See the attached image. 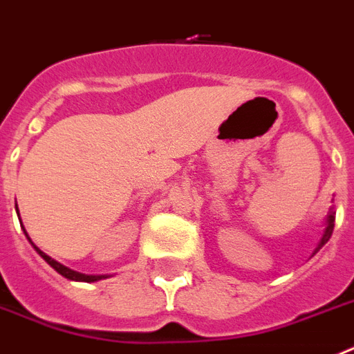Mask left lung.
Listing matches in <instances>:
<instances>
[{"instance_id":"8db88e82","label":"left lung","mask_w":354,"mask_h":354,"mask_svg":"<svg viewBox=\"0 0 354 354\" xmlns=\"http://www.w3.org/2000/svg\"><path fill=\"white\" fill-rule=\"evenodd\" d=\"M333 226H335V214H333V212H330V215H328V226H326V232H324V235H322L321 242H319V248H317V251L321 250V248H322V245L326 244V242L330 241L331 233H333Z\"/></svg>"}]
</instances>
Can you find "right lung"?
Wrapping results in <instances>:
<instances>
[{
  "label": "right lung",
  "instance_id": "add662e5",
  "mask_svg": "<svg viewBox=\"0 0 354 354\" xmlns=\"http://www.w3.org/2000/svg\"><path fill=\"white\" fill-rule=\"evenodd\" d=\"M17 215H19V212H17ZM21 226H23V224H21ZM23 230H24V228H23ZM24 235H26V230H24ZM26 236H28V235H26ZM28 241H30V236H28ZM32 245H33V248H35L37 253L41 254V257L44 258L46 262H48L49 266L53 267V269L57 270L58 274H62L64 278L75 279V281H87V283H91V281H97V279L106 278V276H88V274H82V272H76V270L69 269V267L62 266V263H58L57 260H53V258H51V257H48V254H46V253H42V251L39 250V248H37V245L33 244V242H32Z\"/></svg>",
  "mask_w": 354,
  "mask_h": 354
}]
</instances>
